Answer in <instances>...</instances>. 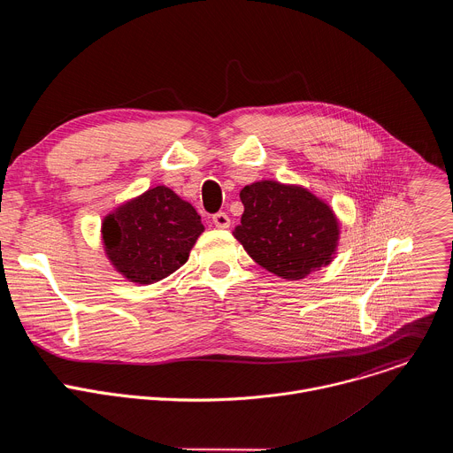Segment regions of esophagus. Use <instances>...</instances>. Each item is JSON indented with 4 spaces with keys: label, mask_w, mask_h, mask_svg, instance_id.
<instances>
[{
    "label": "esophagus",
    "mask_w": 453,
    "mask_h": 453,
    "mask_svg": "<svg viewBox=\"0 0 453 453\" xmlns=\"http://www.w3.org/2000/svg\"><path fill=\"white\" fill-rule=\"evenodd\" d=\"M213 224L217 226V227H220V229H227L229 226H231V220H229V217H227V213H217V215H213Z\"/></svg>",
    "instance_id": "1"
}]
</instances>
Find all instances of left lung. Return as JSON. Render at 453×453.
<instances>
[{
	"instance_id": "obj_1",
	"label": "left lung",
	"mask_w": 453,
	"mask_h": 453,
	"mask_svg": "<svg viewBox=\"0 0 453 453\" xmlns=\"http://www.w3.org/2000/svg\"><path fill=\"white\" fill-rule=\"evenodd\" d=\"M243 215L234 238L252 260L283 280L330 265L339 245L334 210L297 184L257 180L240 191Z\"/></svg>"
}]
</instances>
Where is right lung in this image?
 <instances>
[{
    "label": "right lung",
    "mask_w": 453,
    "mask_h": 453,
    "mask_svg": "<svg viewBox=\"0 0 453 453\" xmlns=\"http://www.w3.org/2000/svg\"><path fill=\"white\" fill-rule=\"evenodd\" d=\"M203 231L196 208L170 188L156 186L104 219L102 243L123 278L150 285L188 262Z\"/></svg>",
    "instance_id": "right-lung-1"
}]
</instances>
